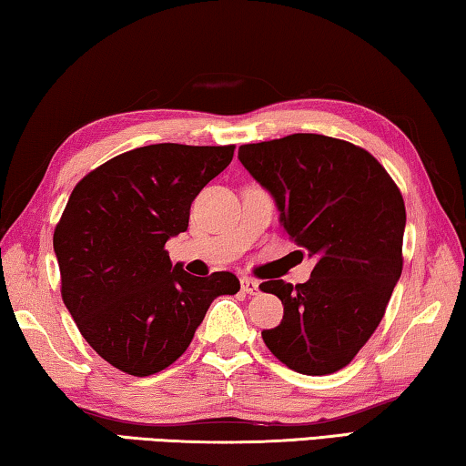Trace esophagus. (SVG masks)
<instances>
[{"instance_id": "1", "label": "esophagus", "mask_w": 466, "mask_h": 466, "mask_svg": "<svg viewBox=\"0 0 466 466\" xmlns=\"http://www.w3.org/2000/svg\"><path fill=\"white\" fill-rule=\"evenodd\" d=\"M241 291L248 293V295H256V293H258V283H256L254 279L243 277V279H241Z\"/></svg>"}]
</instances>
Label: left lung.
<instances>
[{
	"label": "left lung",
	"mask_w": 466,
	"mask_h": 466,
	"mask_svg": "<svg viewBox=\"0 0 466 466\" xmlns=\"http://www.w3.org/2000/svg\"><path fill=\"white\" fill-rule=\"evenodd\" d=\"M239 161L274 196L289 239L318 258L308 283L260 285L285 305L283 322L262 332L266 347L305 376L347 368L402 272L399 186L368 150L322 134L243 144Z\"/></svg>",
	"instance_id": "obj_1"
}]
</instances>
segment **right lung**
<instances>
[{"mask_svg":"<svg viewBox=\"0 0 466 466\" xmlns=\"http://www.w3.org/2000/svg\"><path fill=\"white\" fill-rule=\"evenodd\" d=\"M233 152L235 144H150L76 183L53 233L61 299L88 345L119 371L144 378L169 368L210 303L239 291L233 272L192 277L165 249Z\"/></svg>","mask_w":466,"mask_h":466,"instance_id":"obj_1","label":"right lung"}]
</instances>
